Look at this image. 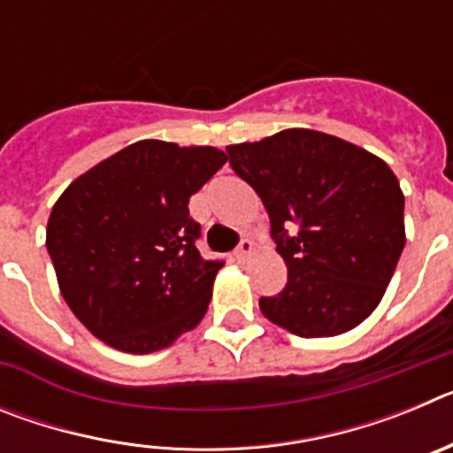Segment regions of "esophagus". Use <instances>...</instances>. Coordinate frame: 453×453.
I'll return each instance as SVG.
<instances>
[{
    "label": "esophagus",
    "instance_id": "1",
    "mask_svg": "<svg viewBox=\"0 0 453 453\" xmlns=\"http://www.w3.org/2000/svg\"><path fill=\"white\" fill-rule=\"evenodd\" d=\"M251 254H254V242H251L250 238L240 240V245L235 247V251H234L235 258H238L240 263H245Z\"/></svg>",
    "mask_w": 453,
    "mask_h": 453
}]
</instances>
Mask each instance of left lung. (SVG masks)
Segmentation results:
<instances>
[{"label": "left lung", "instance_id": "obj_1", "mask_svg": "<svg viewBox=\"0 0 453 453\" xmlns=\"http://www.w3.org/2000/svg\"><path fill=\"white\" fill-rule=\"evenodd\" d=\"M234 172L270 215L288 283L261 297L270 322L302 338L361 324L381 302L403 251V195L390 167L335 135L286 129L226 147Z\"/></svg>", "mask_w": 453, "mask_h": 453}]
</instances>
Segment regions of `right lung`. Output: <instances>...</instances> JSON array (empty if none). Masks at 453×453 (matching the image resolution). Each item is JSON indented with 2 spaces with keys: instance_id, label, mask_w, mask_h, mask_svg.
Wrapping results in <instances>:
<instances>
[{
  "instance_id": "obj_1",
  "label": "right lung",
  "mask_w": 453,
  "mask_h": 453,
  "mask_svg": "<svg viewBox=\"0 0 453 453\" xmlns=\"http://www.w3.org/2000/svg\"><path fill=\"white\" fill-rule=\"evenodd\" d=\"M226 154L140 140L67 186L47 222L61 295L106 345L150 354L195 329L222 261L197 251L188 202Z\"/></svg>"
}]
</instances>
